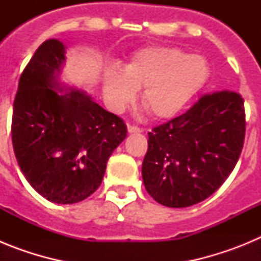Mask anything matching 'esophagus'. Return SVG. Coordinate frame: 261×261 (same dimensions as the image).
Masks as SVG:
<instances>
[{
    "mask_svg": "<svg viewBox=\"0 0 261 261\" xmlns=\"http://www.w3.org/2000/svg\"><path fill=\"white\" fill-rule=\"evenodd\" d=\"M126 128H128V132L129 133H140V132H142L141 128H138V126H135V125H129V124H128V126H126Z\"/></svg>",
    "mask_w": 261,
    "mask_h": 261,
    "instance_id": "obj_1",
    "label": "esophagus"
}]
</instances>
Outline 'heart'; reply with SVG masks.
I'll return each instance as SVG.
<instances>
[{
  "label": "heart",
  "instance_id": "obj_1",
  "mask_svg": "<svg viewBox=\"0 0 261 261\" xmlns=\"http://www.w3.org/2000/svg\"><path fill=\"white\" fill-rule=\"evenodd\" d=\"M209 65L199 55L172 47H151L137 52L121 70L108 68L103 93L108 107L121 112L141 89V103L151 116L168 119L179 114L204 87Z\"/></svg>",
  "mask_w": 261,
  "mask_h": 261
}]
</instances>
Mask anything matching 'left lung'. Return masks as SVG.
I'll return each instance as SVG.
<instances>
[{
  "label": "left lung",
  "instance_id": "left-lung-1",
  "mask_svg": "<svg viewBox=\"0 0 261 261\" xmlns=\"http://www.w3.org/2000/svg\"><path fill=\"white\" fill-rule=\"evenodd\" d=\"M244 133V100L238 93L202 95L183 115L147 133L142 162L147 193L168 208L208 199L234 170Z\"/></svg>",
  "mask_w": 261,
  "mask_h": 261
}]
</instances>
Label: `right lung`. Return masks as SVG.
<instances>
[{
  "mask_svg": "<svg viewBox=\"0 0 261 261\" xmlns=\"http://www.w3.org/2000/svg\"><path fill=\"white\" fill-rule=\"evenodd\" d=\"M64 61L65 45L57 39L34 53L14 99L11 140L32 188L56 204H74L98 190L126 125L85 91L60 85Z\"/></svg>",
  "mask_w": 261,
  "mask_h": 261,
  "instance_id": "1",
  "label": "right lung"
}]
</instances>
